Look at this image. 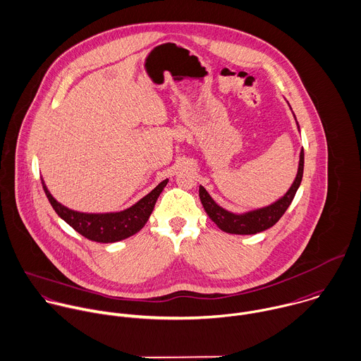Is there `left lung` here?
Here are the masks:
<instances>
[{
	"label": "left lung",
	"instance_id": "left-lung-1",
	"mask_svg": "<svg viewBox=\"0 0 361 361\" xmlns=\"http://www.w3.org/2000/svg\"><path fill=\"white\" fill-rule=\"evenodd\" d=\"M297 126H298V123H297ZM298 128H300V126H298ZM302 172H304V149H301V152H300L297 176H295L291 188L287 190V193L283 197H280L277 202H274L266 207L256 209V210L242 213V214L231 213V212L223 209L221 206H219L203 186L199 188V196H200V200H202V204H203L206 213L217 224V227L220 230H223L224 233H228V234L252 235V234H257V233H262V231L273 227L281 219V216L286 213V210L291 204V202L301 185Z\"/></svg>",
	"mask_w": 361,
	"mask_h": 361
}]
</instances>
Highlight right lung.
Masks as SVG:
<instances>
[{
  "mask_svg": "<svg viewBox=\"0 0 361 361\" xmlns=\"http://www.w3.org/2000/svg\"><path fill=\"white\" fill-rule=\"evenodd\" d=\"M168 179L162 180L154 190L147 196L138 200L134 206L118 212V213H80L71 210L61 203H59L49 192L47 186L43 185V190L60 219H63L68 226H71L82 237L95 242L111 243L118 240H126L137 234L148 221L158 196L166 186Z\"/></svg>",
  "mask_w": 361,
  "mask_h": 361,
  "instance_id": "right-lung-1",
  "label": "right lung"
}]
</instances>
